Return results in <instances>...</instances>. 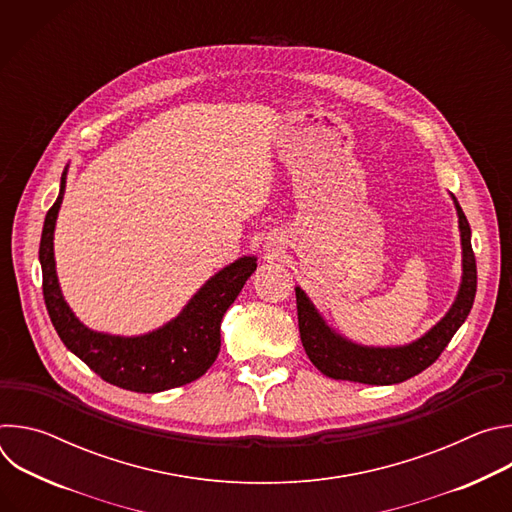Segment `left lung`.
<instances>
[{
    "label": "left lung",
    "instance_id": "left-lung-1",
    "mask_svg": "<svg viewBox=\"0 0 512 512\" xmlns=\"http://www.w3.org/2000/svg\"><path fill=\"white\" fill-rule=\"evenodd\" d=\"M454 198V196H452ZM456 202L460 218V237H462V283L458 298L450 312L437 322L425 336L419 340L397 346V348H371L354 344L340 334H336L322 316L316 312L312 302L300 287H296L298 302V324L302 344L308 358L318 367L320 373L340 381H354L364 385H395L403 383L433 364L444 348L450 344L458 328L468 318L474 296H476V257L470 241V225L462 206Z\"/></svg>",
    "mask_w": 512,
    "mask_h": 512
}]
</instances>
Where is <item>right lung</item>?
<instances>
[{"mask_svg": "<svg viewBox=\"0 0 512 512\" xmlns=\"http://www.w3.org/2000/svg\"><path fill=\"white\" fill-rule=\"evenodd\" d=\"M64 184L66 168L60 178L58 198L46 212L40 239L44 302L64 346L103 381L135 393H160L202 377L221 350L223 316L257 269V259L241 257L218 271L198 289L180 316L156 332L131 338L93 332L66 306L54 267L52 239Z\"/></svg>", "mask_w": 512, "mask_h": 512, "instance_id": "add662e5", "label": "right lung"}]
</instances>
